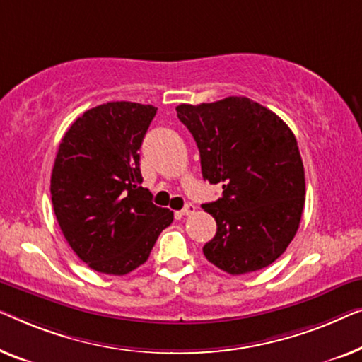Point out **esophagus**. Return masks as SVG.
<instances>
[{"label":"esophagus","instance_id":"obj_1","mask_svg":"<svg viewBox=\"0 0 362 362\" xmlns=\"http://www.w3.org/2000/svg\"><path fill=\"white\" fill-rule=\"evenodd\" d=\"M193 213H195V205H192V203H188L183 210H180V215H183V216H190V215H193Z\"/></svg>","mask_w":362,"mask_h":362}]
</instances>
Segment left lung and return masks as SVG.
<instances>
[{
  "mask_svg": "<svg viewBox=\"0 0 362 362\" xmlns=\"http://www.w3.org/2000/svg\"><path fill=\"white\" fill-rule=\"evenodd\" d=\"M175 110L200 151L203 179L223 187L221 198L202 205L216 221L203 254L231 276L267 267L293 239L305 205L293 132L246 96Z\"/></svg>",
  "mask_w": 362,
  "mask_h": 362,
  "instance_id": "left-lung-1",
  "label": "left lung"
}]
</instances>
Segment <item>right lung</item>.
Instances as JSON below:
<instances>
[{"mask_svg": "<svg viewBox=\"0 0 362 362\" xmlns=\"http://www.w3.org/2000/svg\"><path fill=\"white\" fill-rule=\"evenodd\" d=\"M157 108L110 101L85 111L62 137L50 195L74 252L96 272L124 276L144 264L174 211L141 187L139 149Z\"/></svg>", "mask_w": 362, "mask_h": 362, "instance_id": "right-lung-1", "label": "right lung"}]
</instances>
